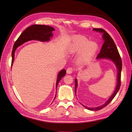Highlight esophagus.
Returning a JSON list of instances; mask_svg holds the SVG:
<instances>
[{
    "label": "esophagus",
    "instance_id": "1",
    "mask_svg": "<svg viewBox=\"0 0 132 132\" xmlns=\"http://www.w3.org/2000/svg\"><path fill=\"white\" fill-rule=\"evenodd\" d=\"M73 69L72 68H71V67H70V68H68L67 69V74H71V73H72L73 72Z\"/></svg>",
    "mask_w": 132,
    "mask_h": 132
}]
</instances>
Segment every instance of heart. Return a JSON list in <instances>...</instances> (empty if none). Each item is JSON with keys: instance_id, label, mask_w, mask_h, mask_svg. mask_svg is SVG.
Returning a JSON list of instances; mask_svg holds the SVG:
<instances>
[{"instance_id": "1", "label": "heart", "mask_w": 132, "mask_h": 132, "mask_svg": "<svg viewBox=\"0 0 132 132\" xmlns=\"http://www.w3.org/2000/svg\"><path fill=\"white\" fill-rule=\"evenodd\" d=\"M88 41L89 39L84 36L76 35L73 37L68 47V52L70 54L80 52L79 61L81 63L89 61L98 50V46L97 43Z\"/></svg>"}]
</instances>
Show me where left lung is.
Returning <instances> with one entry per match:
<instances>
[{
	"label": "left lung",
	"instance_id": "left-lung-1",
	"mask_svg": "<svg viewBox=\"0 0 132 132\" xmlns=\"http://www.w3.org/2000/svg\"><path fill=\"white\" fill-rule=\"evenodd\" d=\"M94 31H98L100 32L103 33L102 37L103 39H104V42H103V45L101 49L100 52L99 54H98L97 59H101V58H105V59H111L112 61L114 64L116 65L117 69L118 70V73H117V84L116 88L114 92V93L110 97V98L104 105H103L101 106H99L98 107L95 108H91L85 106L84 105H82L84 106L86 109L91 111H97L99 110H101L103 108L106 107L108 105L109 103L112 100L113 98L116 95L117 93H118L119 88L121 87V70H122V59L121 58L120 55L118 52V51L117 50V48L114 44V42L113 40V39L111 38L110 35L108 34L106 31L102 29H93ZM75 93H76V89L77 88V80L75 79Z\"/></svg>",
	"mask_w": 132,
	"mask_h": 132
}]
</instances>
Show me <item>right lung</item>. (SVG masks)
Returning a JSON list of instances; mask_svg holds the SVG:
<instances>
[{
	"label": "right lung",
	"instance_id": "obj_1",
	"mask_svg": "<svg viewBox=\"0 0 132 132\" xmlns=\"http://www.w3.org/2000/svg\"><path fill=\"white\" fill-rule=\"evenodd\" d=\"M54 29L52 27L42 25H33L23 31L20 36L17 39L14 44L13 51H12L11 56L12 61L11 65L14 59V53L15 50L19 46L22 45L25 42L30 40H38L41 41H48L51 39V37L53 36L52 32ZM66 74V70H62L58 75V78L56 82V88L61 79L64 77ZM55 99V98H54Z\"/></svg>",
	"mask_w": 132,
	"mask_h": 132
}]
</instances>
